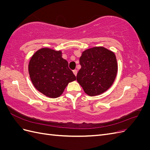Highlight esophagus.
Returning <instances> with one entry per match:
<instances>
[{"label":"esophagus","instance_id":"1","mask_svg":"<svg viewBox=\"0 0 150 150\" xmlns=\"http://www.w3.org/2000/svg\"><path fill=\"white\" fill-rule=\"evenodd\" d=\"M72 72H73V73L75 76H76L77 73H78V71H77V70H73V71H72Z\"/></svg>","mask_w":150,"mask_h":150}]
</instances>
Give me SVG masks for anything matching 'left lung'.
Returning <instances> with one entry per match:
<instances>
[{
  "label": "left lung",
  "instance_id": "1",
  "mask_svg": "<svg viewBox=\"0 0 150 150\" xmlns=\"http://www.w3.org/2000/svg\"><path fill=\"white\" fill-rule=\"evenodd\" d=\"M77 81L90 96L104 93L114 83L117 64L114 52L103 47L86 50L79 59Z\"/></svg>",
  "mask_w": 150,
  "mask_h": 150
}]
</instances>
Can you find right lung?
<instances>
[{
    "mask_svg": "<svg viewBox=\"0 0 150 150\" xmlns=\"http://www.w3.org/2000/svg\"><path fill=\"white\" fill-rule=\"evenodd\" d=\"M29 73L34 87L51 98L60 96L69 83L76 79L61 51L49 48L40 49L32 56Z\"/></svg>",
    "mask_w": 150,
    "mask_h": 150,
    "instance_id": "1",
    "label": "right lung"
}]
</instances>
